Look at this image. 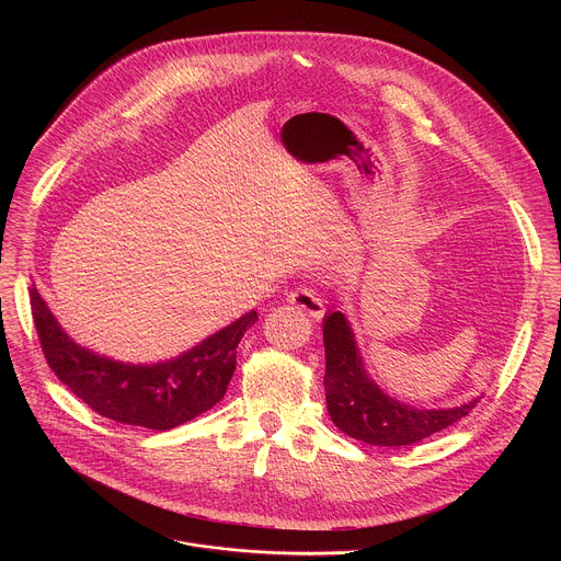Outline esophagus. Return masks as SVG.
Masks as SVG:
<instances>
[{
  "label": "esophagus",
  "instance_id": "obj_1",
  "mask_svg": "<svg viewBox=\"0 0 561 561\" xmlns=\"http://www.w3.org/2000/svg\"><path fill=\"white\" fill-rule=\"evenodd\" d=\"M286 301L293 304L295 308H299L301 312H306L312 319H319L324 314V299L317 295L314 288L310 286H297L286 295Z\"/></svg>",
  "mask_w": 561,
  "mask_h": 561
}]
</instances>
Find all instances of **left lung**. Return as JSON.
Masks as SVG:
<instances>
[{
    "label": "left lung",
    "mask_w": 561,
    "mask_h": 561,
    "mask_svg": "<svg viewBox=\"0 0 561 561\" xmlns=\"http://www.w3.org/2000/svg\"><path fill=\"white\" fill-rule=\"evenodd\" d=\"M327 348V407L333 424L353 439L370 446L417 444L461 417H466L482 397L448 411H424L383 394L366 375L346 317L337 310L324 322Z\"/></svg>",
    "instance_id": "left-lung-1"
}]
</instances>
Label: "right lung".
<instances>
[{
	"mask_svg": "<svg viewBox=\"0 0 561 561\" xmlns=\"http://www.w3.org/2000/svg\"><path fill=\"white\" fill-rule=\"evenodd\" d=\"M31 310L44 357L72 394L98 415L152 431H169L213 409L234 373L237 344L257 322L251 310L178 359L130 366L77 346L31 288Z\"/></svg>",
	"mask_w": 561,
	"mask_h": 561,
	"instance_id": "1",
	"label": "right lung"
}]
</instances>
